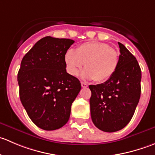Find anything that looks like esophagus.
<instances>
[{"label":"esophagus","mask_w":155,"mask_h":155,"mask_svg":"<svg viewBox=\"0 0 155 155\" xmlns=\"http://www.w3.org/2000/svg\"><path fill=\"white\" fill-rule=\"evenodd\" d=\"M81 85H82V87H87V86H88L86 83H85V82H81Z\"/></svg>","instance_id":"esophagus-1"}]
</instances>
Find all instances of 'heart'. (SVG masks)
Instances as JSON below:
<instances>
[{
    "label": "heart",
    "mask_w": 155,
    "mask_h": 155,
    "mask_svg": "<svg viewBox=\"0 0 155 155\" xmlns=\"http://www.w3.org/2000/svg\"><path fill=\"white\" fill-rule=\"evenodd\" d=\"M67 71L76 76L85 63L86 68L81 76L86 79L104 82L110 79L118 68V54L109 45L100 42H89L80 45L76 50L69 49L65 53Z\"/></svg>",
    "instance_id": "1"
}]
</instances>
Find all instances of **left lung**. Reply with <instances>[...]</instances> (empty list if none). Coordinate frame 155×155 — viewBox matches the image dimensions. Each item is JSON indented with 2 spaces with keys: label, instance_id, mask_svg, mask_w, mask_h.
<instances>
[{
  "label": "left lung",
  "instance_id": "8db88e82",
  "mask_svg": "<svg viewBox=\"0 0 155 155\" xmlns=\"http://www.w3.org/2000/svg\"><path fill=\"white\" fill-rule=\"evenodd\" d=\"M119 63L107 82L89 85L91 115L94 124L104 132L123 129L132 118L141 94V69L136 58L121 43Z\"/></svg>",
  "mask_w": 155,
  "mask_h": 155
}]
</instances>
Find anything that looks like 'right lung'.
Masks as SVG:
<instances>
[{
  "label": "right lung",
  "instance_id": "obj_1",
  "mask_svg": "<svg viewBox=\"0 0 155 155\" xmlns=\"http://www.w3.org/2000/svg\"><path fill=\"white\" fill-rule=\"evenodd\" d=\"M74 43L70 39L45 37L23 57L18 73L19 97L29 118L45 130L68 122L71 105L81 83L67 73L65 53Z\"/></svg>",
  "mask_w": 155,
  "mask_h": 155
}]
</instances>
